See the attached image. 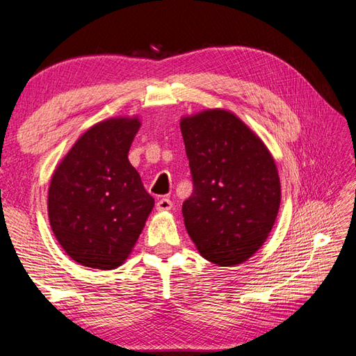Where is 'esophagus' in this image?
Returning <instances> with one entry per match:
<instances>
[{
	"instance_id": "obj_1",
	"label": "esophagus",
	"mask_w": 356,
	"mask_h": 356,
	"mask_svg": "<svg viewBox=\"0 0 356 356\" xmlns=\"http://www.w3.org/2000/svg\"><path fill=\"white\" fill-rule=\"evenodd\" d=\"M172 208V202L169 200V199H166V197H163V199H159L157 200V203H156V209L157 211H169Z\"/></svg>"
}]
</instances>
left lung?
I'll return each mask as SVG.
<instances>
[{"label":"left lung","instance_id":"1","mask_svg":"<svg viewBox=\"0 0 356 356\" xmlns=\"http://www.w3.org/2000/svg\"><path fill=\"white\" fill-rule=\"evenodd\" d=\"M193 193L182 203L187 233L218 266L248 260L270 233L281 203L275 160L241 118L224 110L181 120Z\"/></svg>","mask_w":356,"mask_h":356}]
</instances>
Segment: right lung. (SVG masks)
I'll return each instance as SVG.
<instances>
[{
  "mask_svg": "<svg viewBox=\"0 0 356 356\" xmlns=\"http://www.w3.org/2000/svg\"><path fill=\"white\" fill-rule=\"evenodd\" d=\"M136 117L92 126L56 168L49 188V220L65 252L81 266L110 270L131 254L154 199L129 163Z\"/></svg>",
  "mask_w": 356,
  "mask_h": 356,
  "instance_id": "add662e5",
  "label": "right lung"
}]
</instances>
